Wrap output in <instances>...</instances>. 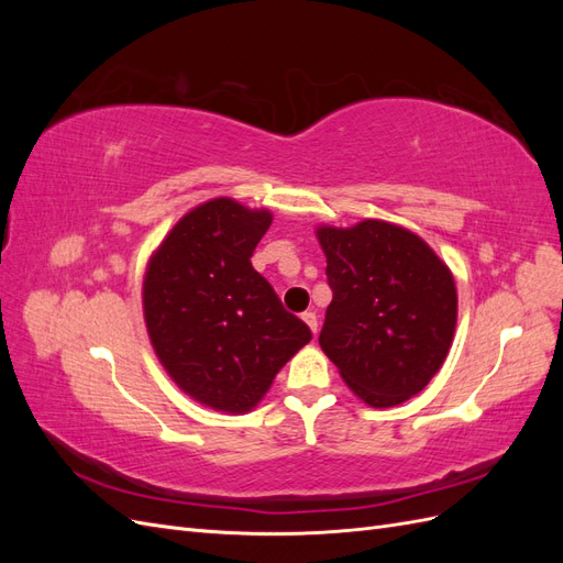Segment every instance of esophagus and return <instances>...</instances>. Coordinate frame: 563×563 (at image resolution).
Listing matches in <instances>:
<instances>
[{
	"label": "esophagus",
	"instance_id": "34e87169",
	"mask_svg": "<svg viewBox=\"0 0 563 563\" xmlns=\"http://www.w3.org/2000/svg\"><path fill=\"white\" fill-rule=\"evenodd\" d=\"M302 321L308 323L310 331L317 335V331H319V317H317V312H305V314H302Z\"/></svg>",
	"mask_w": 563,
	"mask_h": 563
}]
</instances>
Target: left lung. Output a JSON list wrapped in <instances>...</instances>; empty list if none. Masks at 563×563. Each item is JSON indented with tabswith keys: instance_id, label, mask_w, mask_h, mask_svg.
<instances>
[{
	"instance_id": "8db88e82",
	"label": "left lung",
	"mask_w": 563,
	"mask_h": 563,
	"mask_svg": "<svg viewBox=\"0 0 563 563\" xmlns=\"http://www.w3.org/2000/svg\"><path fill=\"white\" fill-rule=\"evenodd\" d=\"M317 240L333 291L319 333L323 354L364 404H404L434 378L453 345V272L416 232L376 218L319 225Z\"/></svg>"
}]
</instances>
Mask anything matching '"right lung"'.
<instances>
[{
  "label": "right lung",
  "instance_id": "1",
  "mask_svg": "<svg viewBox=\"0 0 563 563\" xmlns=\"http://www.w3.org/2000/svg\"><path fill=\"white\" fill-rule=\"evenodd\" d=\"M267 209L216 197L187 211L150 255L143 314L164 371L187 397L249 413L282 366L312 340L251 265Z\"/></svg>",
  "mask_w": 563,
  "mask_h": 563
}]
</instances>
